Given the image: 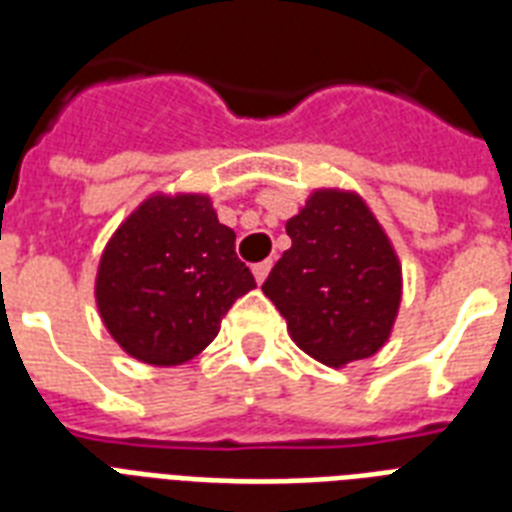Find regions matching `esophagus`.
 Instances as JSON below:
<instances>
[{
	"mask_svg": "<svg viewBox=\"0 0 512 512\" xmlns=\"http://www.w3.org/2000/svg\"><path fill=\"white\" fill-rule=\"evenodd\" d=\"M271 268H273V263H271V260H263V263H257L255 268H252V273H255L257 284H263V281H265V276H268V273H271Z\"/></svg>",
	"mask_w": 512,
	"mask_h": 512,
	"instance_id": "esophagus-1",
	"label": "esophagus"
}]
</instances>
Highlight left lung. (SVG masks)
<instances>
[{"label":"left lung","mask_w":512,"mask_h":512,"mask_svg":"<svg viewBox=\"0 0 512 512\" xmlns=\"http://www.w3.org/2000/svg\"><path fill=\"white\" fill-rule=\"evenodd\" d=\"M287 233L263 292L292 340L335 369L374 356L396 321L401 265L372 209L358 193L313 191Z\"/></svg>","instance_id":"8db88e82"}]
</instances>
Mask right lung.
<instances>
[{
	"label": "right lung",
	"mask_w": 512,
	"mask_h": 512,
	"mask_svg": "<svg viewBox=\"0 0 512 512\" xmlns=\"http://www.w3.org/2000/svg\"><path fill=\"white\" fill-rule=\"evenodd\" d=\"M255 276L236 257V233L209 196H151L100 257V319L132 358L175 366L207 348Z\"/></svg>",
	"instance_id": "right-lung-1"
}]
</instances>
